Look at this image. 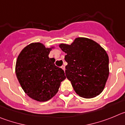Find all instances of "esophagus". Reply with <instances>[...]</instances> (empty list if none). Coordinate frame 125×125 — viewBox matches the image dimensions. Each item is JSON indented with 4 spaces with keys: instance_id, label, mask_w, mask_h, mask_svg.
Returning a JSON list of instances; mask_svg holds the SVG:
<instances>
[{
    "instance_id": "esophagus-1",
    "label": "esophagus",
    "mask_w": 125,
    "mask_h": 125,
    "mask_svg": "<svg viewBox=\"0 0 125 125\" xmlns=\"http://www.w3.org/2000/svg\"><path fill=\"white\" fill-rule=\"evenodd\" d=\"M61 68H62V69L64 71H65V66H64V65H62V67H61Z\"/></svg>"
}]
</instances>
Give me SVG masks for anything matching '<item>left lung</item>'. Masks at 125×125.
Segmentation results:
<instances>
[{"instance_id": "8db88e82", "label": "left lung", "mask_w": 125, "mask_h": 125, "mask_svg": "<svg viewBox=\"0 0 125 125\" xmlns=\"http://www.w3.org/2000/svg\"><path fill=\"white\" fill-rule=\"evenodd\" d=\"M67 53L65 75L77 95L92 98L103 92L109 76V58L103 47L92 39L76 38L70 45L60 43Z\"/></svg>"}]
</instances>
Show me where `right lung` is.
Returning a JSON list of instances; mask_svg holds the SVG:
<instances>
[{
  "label": "right lung",
  "instance_id": "add662e5",
  "mask_svg": "<svg viewBox=\"0 0 125 125\" xmlns=\"http://www.w3.org/2000/svg\"><path fill=\"white\" fill-rule=\"evenodd\" d=\"M54 48L40 42L30 43L17 59L15 74L19 83L29 97L38 102L53 97L66 78L64 71L55 65V58L49 57Z\"/></svg>",
  "mask_w": 125,
  "mask_h": 125
}]
</instances>
